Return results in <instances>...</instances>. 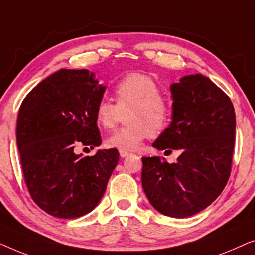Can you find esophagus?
<instances>
[{"label":"esophagus","mask_w":255,"mask_h":255,"mask_svg":"<svg viewBox=\"0 0 255 255\" xmlns=\"http://www.w3.org/2000/svg\"><path fill=\"white\" fill-rule=\"evenodd\" d=\"M128 154H130V152L123 151V149H120V155L122 156V158H125V156H128Z\"/></svg>","instance_id":"1"}]
</instances>
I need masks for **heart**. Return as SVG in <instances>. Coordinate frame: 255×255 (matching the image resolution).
<instances>
[{"label":"heart","mask_w":255,"mask_h":255,"mask_svg":"<svg viewBox=\"0 0 255 255\" xmlns=\"http://www.w3.org/2000/svg\"><path fill=\"white\" fill-rule=\"evenodd\" d=\"M116 104L106 97L97 101L95 120L100 127L113 128L127 114L128 127L115 131L106 139L110 148L135 149L145 138L159 135L166 130L172 117V104L161 95V89L151 76L131 73L114 87Z\"/></svg>","instance_id":"1"}]
</instances>
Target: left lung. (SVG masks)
<instances>
[{"label": "left lung", "instance_id": "left-lung-1", "mask_svg": "<svg viewBox=\"0 0 255 255\" xmlns=\"http://www.w3.org/2000/svg\"><path fill=\"white\" fill-rule=\"evenodd\" d=\"M170 90L173 121L153 147L181 154L175 163L142 158L141 183L156 210L184 218L210 205L228 183L236 114L230 97L207 76H183Z\"/></svg>", "mask_w": 255, "mask_h": 255}]
</instances>
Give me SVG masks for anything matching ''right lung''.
<instances>
[{"mask_svg": "<svg viewBox=\"0 0 255 255\" xmlns=\"http://www.w3.org/2000/svg\"><path fill=\"white\" fill-rule=\"evenodd\" d=\"M106 87L88 69H60L25 96L16 139L27 190L38 207L58 218H78L100 203L120 160L116 148L76 154L101 144L95 106Z\"/></svg>", "mask_w": 255, "mask_h": 255, "instance_id": "obj_1", "label": "right lung"}]
</instances>
